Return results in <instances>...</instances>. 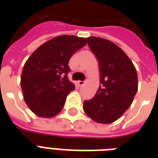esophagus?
<instances>
[{"instance_id": "obj_1", "label": "esophagus", "mask_w": 158, "mask_h": 158, "mask_svg": "<svg viewBox=\"0 0 158 158\" xmlns=\"http://www.w3.org/2000/svg\"><path fill=\"white\" fill-rule=\"evenodd\" d=\"M77 83H78V85L80 86V87H81V86H83L84 84H85V81H77Z\"/></svg>"}]
</instances>
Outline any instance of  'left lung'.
<instances>
[{
	"label": "left lung",
	"instance_id": "8db88e82",
	"mask_svg": "<svg viewBox=\"0 0 158 158\" xmlns=\"http://www.w3.org/2000/svg\"><path fill=\"white\" fill-rule=\"evenodd\" d=\"M87 43L97 58L100 88L83 102V110L94 121L109 124L130 107L138 91V74L131 59L109 40L89 37Z\"/></svg>",
	"mask_w": 158,
	"mask_h": 158
}]
</instances>
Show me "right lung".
<instances>
[{
	"label": "right lung",
	"instance_id": "add662e5",
	"mask_svg": "<svg viewBox=\"0 0 158 158\" xmlns=\"http://www.w3.org/2000/svg\"><path fill=\"white\" fill-rule=\"evenodd\" d=\"M87 44L84 38L63 35L45 42L29 56L23 68L20 85L28 107L43 118L56 116L66 97L75 89L69 81V61Z\"/></svg>",
	"mask_w": 158,
	"mask_h": 158
}]
</instances>
